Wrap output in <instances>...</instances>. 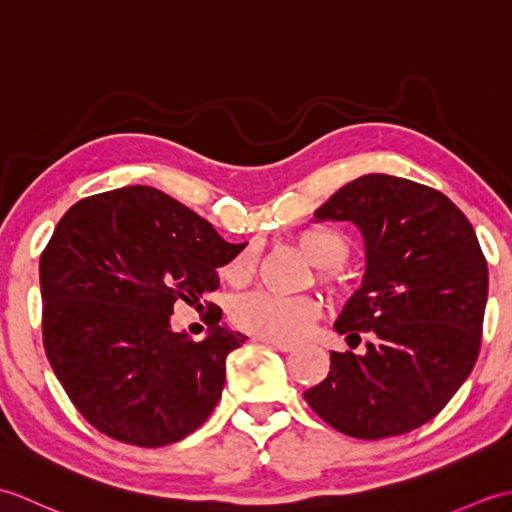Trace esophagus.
Segmentation results:
<instances>
[{"label":"esophagus","mask_w":512,"mask_h":512,"mask_svg":"<svg viewBox=\"0 0 512 512\" xmlns=\"http://www.w3.org/2000/svg\"><path fill=\"white\" fill-rule=\"evenodd\" d=\"M259 341L266 343V345H270V347H275V350H279V352H292V350H295V343H288V341L264 339V336H259Z\"/></svg>","instance_id":"obj_1"}]
</instances>
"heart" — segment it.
<instances>
[{
  "label": "heart",
  "mask_w": 512,
  "mask_h": 512,
  "mask_svg": "<svg viewBox=\"0 0 512 512\" xmlns=\"http://www.w3.org/2000/svg\"><path fill=\"white\" fill-rule=\"evenodd\" d=\"M295 244L319 270V281L336 290L334 268H341L350 257V246L330 228H303L295 235ZM255 253L250 248L239 253L222 268V277L233 286H244L255 275ZM321 317V303L308 297H284L275 292H250L233 306V321L239 328L275 341H297Z\"/></svg>",
  "instance_id": "1"
}]
</instances>
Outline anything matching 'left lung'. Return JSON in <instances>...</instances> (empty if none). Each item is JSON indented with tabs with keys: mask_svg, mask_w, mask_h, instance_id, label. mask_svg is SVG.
<instances>
[{
	"mask_svg": "<svg viewBox=\"0 0 512 512\" xmlns=\"http://www.w3.org/2000/svg\"><path fill=\"white\" fill-rule=\"evenodd\" d=\"M314 220L354 222L365 239L363 286L336 332L365 354L330 352V372L303 391L332 429L358 440L413 431L444 409L482 345L488 266L471 222L447 195L369 173L336 191Z\"/></svg>",
	"mask_w": 512,
	"mask_h": 512,
	"instance_id": "8db88e82",
	"label": "left lung"
}]
</instances>
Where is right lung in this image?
Masks as SVG:
<instances>
[{
    "instance_id": "1",
    "label": "right lung",
    "mask_w": 512,
    "mask_h": 512,
    "mask_svg": "<svg viewBox=\"0 0 512 512\" xmlns=\"http://www.w3.org/2000/svg\"><path fill=\"white\" fill-rule=\"evenodd\" d=\"M246 244L154 187H125L70 206L39 262L43 350L76 411L96 431L158 449L189 436L222 396L226 356L246 341L217 321L191 342L168 325L172 303L201 307L217 268Z\"/></svg>"
}]
</instances>
